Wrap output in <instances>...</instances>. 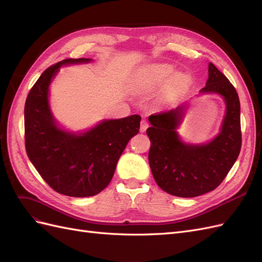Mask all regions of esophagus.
Returning a JSON list of instances; mask_svg holds the SVG:
<instances>
[{
  "instance_id": "esophagus-1",
  "label": "esophagus",
  "mask_w": 262,
  "mask_h": 262,
  "mask_svg": "<svg viewBox=\"0 0 262 262\" xmlns=\"http://www.w3.org/2000/svg\"><path fill=\"white\" fill-rule=\"evenodd\" d=\"M147 128H148V122L146 120H142L141 121V126H140V131L145 132Z\"/></svg>"
}]
</instances>
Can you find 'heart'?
Masks as SVG:
<instances>
[{"mask_svg":"<svg viewBox=\"0 0 262 262\" xmlns=\"http://www.w3.org/2000/svg\"><path fill=\"white\" fill-rule=\"evenodd\" d=\"M170 64H148L142 67L134 75L133 85L140 93H153L166 83L158 96L165 105L184 99L192 89V78L188 73L177 72Z\"/></svg>","mask_w":262,"mask_h":262,"instance_id":"1","label":"heart"}]
</instances>
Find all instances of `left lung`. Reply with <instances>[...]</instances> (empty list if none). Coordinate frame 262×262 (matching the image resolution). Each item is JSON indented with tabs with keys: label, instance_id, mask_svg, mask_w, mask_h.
Here are the masks:
<instances>
[{
	"label": "left lung",
	"instance_id": "left-lung-1",
	"mask_svg": "<svg viewBox=\"0 0 262 262\" xmlns=\"http://www.w3.org/2000/svg\"><path fill=\"white\" fill-rule=\"evenodd\" d=\"M201 93L219 94L226 112L221 131L205 144H187L177 133L188 104L148 117V163L156 184L165 192L193 198L220 186L233 167L242 147L241 104L235 87L209 63V78Z\"/></svg>",
	"mask_w": 262,
	"mask_h": 262
}]
</instances>
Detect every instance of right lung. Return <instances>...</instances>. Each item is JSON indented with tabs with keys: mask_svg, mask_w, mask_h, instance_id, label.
I'll return each mask as SVG.
<instances>
[{
	"mask_svg": "<svg viewBox=\"0 0 262 262\" xmlns=\"http://www.w3.org/2000/svg\"><path fill=\"white\" fill-rule=\"evenodd\" d=\"M92 59H66L49 67L31 87L25 102V146L28 158L54 191L76 198L92 196L112 181L117 163L140 129L141 117L104 120L91 130L61 129L49 107V86L63 64Z\"/></svg>",
	"mask_w": 262,
	"mask_h": 262,
	"instance_id": "1",
	"label": "right lung"
}]
</instances>
